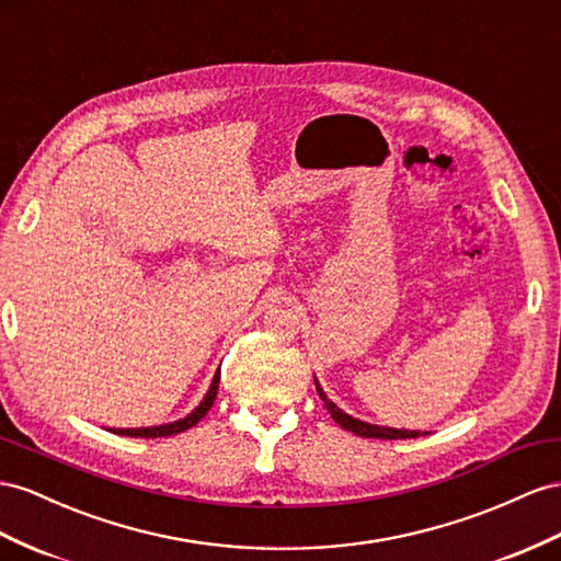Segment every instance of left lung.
I'll return each instance as SVG.
<instances>
[{
	"label": "left lung",
	"mask_w": 561,
	"mask_h": 561,
	"mask_svg": "<svg viewBox=\"0 0 561 561\" xmlns=\"http://www.w3.org/2000/svg\"><path fill=\"white\" fill-rule=\"evenodd\" d=\"M316 391H318V397L323 399V403H325V408H328V413H330V417L337 422L340 427H344L346 432H354L356 436H366V438H415V436H420V434H427V432H415V430H393V427H377V425H370V422H363V420H356V417H352V415H346L342 408H337L335 403H332L328 397H325V391L321 389V385H318V380H316Z\"/></svg>",
	"instance_id": "left-lung-1"
}]
</instances>
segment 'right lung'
<instances>
[{
    "label": "right lung",
    "instance_id": "add662e5",
    "mask_svg": "<svg viewBox=\"0 0 561 561\" xmlns=\"http://www.w3.org/2000/svg\"><path fill=\"white\" fill-rule=\"evenodd\" d=\"M217 391H219V373L215 375V380H211V385H209V389L205 393V399L201 401V405L195 408L193 413H188L186 417H181L176 422H170V425L136 427V430H111V432L119 434V436H141V438H158V436H172V434H179V432H186L193 425H198V422L207 415L211 403H215V399H217Z\"/></svg>",
    "mask_w": 561,
    "mask_h": 561
}]
</instances>
